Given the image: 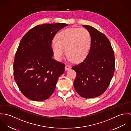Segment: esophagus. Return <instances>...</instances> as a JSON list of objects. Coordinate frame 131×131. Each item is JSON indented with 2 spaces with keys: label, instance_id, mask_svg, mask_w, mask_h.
Segmentation results:
<instances>
[{
  "label": "esophagus",
  "instance_id": "esophagus-1",
  "mask_svg": "<svg viewBox=\"0 0 131 131\" xmlns=\"http://www.w3.org/2000/svg\"><path fill=\"white\" fill-rule=\"evenodd\" d=\"M71 68V67L69 65L67 64V65H66V66H65V70L66 71H68V70H70Z\"/></svg>",
  "mask_w": 131,
  "mask_h": 131
}]
</instances>
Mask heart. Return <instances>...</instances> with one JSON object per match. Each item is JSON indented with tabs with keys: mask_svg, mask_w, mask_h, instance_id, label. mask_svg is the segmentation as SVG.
Returning <instances> with one entry per match:
<instances>
[{
	"mask_svg": "<svg viewBox=\"0 0 131 131\" xmlns=\"http://www.w3.org/2000/svg\"><path fill=\"white\" fill-rule=\"evenodd\" d=\"M90 45V35L86 29L69 28L57 34L56 41L51 43V48L57 60L62 59L66 50L69 59L79 63L86 58Z\"/></svg>",
	"mask_w": 131,
	"mask_h": 131,
	"instance_id": "heart-1",
	"label": "heart"
}]
</instances>
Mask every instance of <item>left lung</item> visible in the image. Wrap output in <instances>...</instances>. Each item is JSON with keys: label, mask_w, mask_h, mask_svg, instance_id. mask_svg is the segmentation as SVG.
Returning <instances> with one entry per match:
<instances>
[{"label": "left lung", "mask_w": 131, "mask_h": 131, "mask_svg": "<svg viewBox=\"0 0 131 131\" xmlns=\"http://www.w3.org/2000/svg\"><path fill=\"white\" fill-rule=\"evenodd\" d=\"M89 32L91 47L85 59L73 67L77 73L75 90L85 98L96 97L108 88L114 72V55L106 36L93 27L83 25Z\"/></svg>", "instance_id": "obj_1"}]
</instances>
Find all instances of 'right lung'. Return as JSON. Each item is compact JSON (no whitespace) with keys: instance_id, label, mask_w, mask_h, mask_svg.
Here are the masks:
<instances>
[{"instance_id":"add662e5","label":"right lung","mask_w":131,"mask_h":131,"mask_svg":"<svg viewBox=\"0 0 131 131\" xmlns=\"http://www.w3.org/2000/svg\"><path fill=\"white\" fill-rule=\"evenodd\" d=\"M68 26L64 23L38 25L20 40L15 55L14 75L20 91L28 98L44 100L55 90L65 65L52 58L51 42L57 32Z\"/></svg>"}]
</instances>
